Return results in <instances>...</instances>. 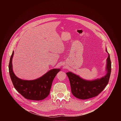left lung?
Wrapping results in <instances>:
<instances>
[{
    "instance_id": "1",
    "label": "left lung",
    "mask_w": 121,
    "mask_h": 121,
    "mask_svg": "<svg viewBox=\"0 0 121 121\" xmlns=\"http://www.w3.org/2000/svg\"><path fill=\"white\" fill-rule=\"evenodd\" d=\"M106 70L107 73L104 77L92 81L84 80L70 72H67L66 74L69 80L72 94L78 99H86L98 96L103 91L109 82L111 73L109 54L107 59Z\"/></svg>"
}]
</instances>
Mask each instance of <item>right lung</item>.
<instances>
[{
  "instance_id": "obj_1",
  "label": "right lung",
  "mask_w": 121,
  "mask_h": 121,
  "mask_svg": "<svg viewBox=\"0 0 121 121\" xmlns=\"http://www.w3.org/2000/svg\"><path fill=\"white\" fill-rule=\"evenodd\" d=\"M13 51L9 65L10 77L15 89L25 99L41 100L49 94L53 81L60 69H53L41 78L33 80H25L17 77L12 69Z\"/></svg>"
}]
</instances>
